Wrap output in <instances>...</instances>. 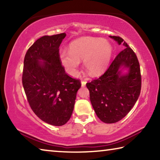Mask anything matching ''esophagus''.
<instances>
[{"label":"esophagus","instance_id":"34e87169","mask_svg":"<svg viewBox=\"0 0 160 160\" xmlns=\"http://www.w3.org/2000/svg\"><path fill=\"white\" fill-rule=\"evenodd\" d=\"M86 83H87L86 81H84V80H82V82H81V86H82V88H84V87L86 86Z\"/></svg>","mask_w":160,"mask_h":160}]
</instances>
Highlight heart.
Segmentation results:
<instances>
[{"mask_svg": "<svg viewBox=\"0 0 160 160\" xmlns=\"http://www.w3.org/2000/svg\"><path fill=\"white\" fill-rule=\"evenodd\" d=\"M113 54L112 44L106 39L84 37L75 40L69 45V51H61L59 55L61 64L68 73L76 76L80 61L91 76L104 73L109 67Z\"/></svg>", "mask_w": 160, "mask_h": 160, "instance_id": "b5f03b06", "label": "heart"}]
</instances>
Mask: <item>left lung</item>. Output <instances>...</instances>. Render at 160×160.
Masks as SVG:
<instances>
[{
    "label": "left lung",
    "mask_w": 160,
    "mask_h": 160,
    "mask_svg": "<svg viewBox=\"0 0 160 160\" xmlns=\"http://www.w3.org/2000/svg\"><path fill=\"white\" fill-rule=\"evenodd\" d=\"M109 37L118 45L122 44L125 48L118 54L104 75L87 83V88L98 118L104 123H113L125 117L137 102L141 89V75L133 51L122 38Z\"/></svg>",
    "instance_id": "1"
}]
</instances>
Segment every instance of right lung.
Returning a JSON list of instances; mask_svg holds the SVG:
<instances>
[{
	"label": "right lung",
	"instance_id": "1",
	"mask_svg": "<svg viewBox=\"0 0 160 160\" xmlns=\"http://www.w3.org/2000/svg\"><path fill=\"white\" fill-rule=\"evenodd\" d=\"M65 33L44 36L27 51L22 85L32 109L50 125L66 124L72 115L80 80L68 76L61 66L59 47Z\"/></svg>",
	"mask_w": 160,
	"mask_h": 160
}]
</instances>
